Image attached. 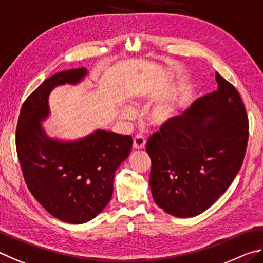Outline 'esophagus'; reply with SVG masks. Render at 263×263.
Returning a JSON list of instances; mask_svg holds the SVG:
<instances>
[{
	"mask_svg": "<svg viewBox=\"0 0 263 263\" xmlns=\"http://www.w3.org/2000/svg\"><path fill=\"white\" fill-rule=\"evenodd\" d=\"M146 141L142 135H136L134 137V141H133V149L135 150H142L145 148Z\"/></svg>",
	"mask_w": 263,
	"mask_h": 263,
	"instance_id": "esophagus-1",
	"label": "esophagus"
}]
</instances>
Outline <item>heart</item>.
<instances>
[{"label":"heart","instance_id":"heart-1","mask_svg":"<svg viewBox=\"0 0 263 263\" xmlns=\"http://www.w3.org/2000/svg\"><path fill=\"white\" fill-rule=\"evenodd\" d=\"M188 95H190V90H188V87L181 86L171 99L156 105L148 114V119L150 123L155 127H162L164 124L168 123L171 120H173L177 117L179 112H180V109L182 108V106L185 105L186 100L188 98ZM144 99H145L144 95L139 93L133 97L132 104L139 106L143 103ZM133 113H134V109L132 107H124L122 109L121 115L122 118L127 119L129 117H132Z\"/></svg>","mask_w":263,"mask_h":263}]
</instances>
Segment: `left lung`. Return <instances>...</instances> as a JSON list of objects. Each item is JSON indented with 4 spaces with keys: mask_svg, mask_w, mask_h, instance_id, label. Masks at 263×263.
Returning a JSON list of instances; mask_svg holds the SVG:
<instances>
[{
    "mask_svg": "<svg viewBox=\"0 0 263 263\" xmlns=\"http://www.w3.org/2000/svg\"><path fill=\"white\" fill-rule=\"evenodd\" d=\"M218 89L195 100L150 137V188L159 208L194 217L210 208L241 167L248 141L245 106L216 72Z\"/></svg>",
    "mask_w": 263,
    "mask_h": 263,
    "instance_id": "1",
    "label": "left lung"
}]
</instances>
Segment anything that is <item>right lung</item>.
Returning a JSON list of instances; mask_svg holds the SVG:
<instances>
[{"mask_svg": "<svg viewBox=\"0 0 263 263\" xmlns=\"http://www.w3.org/2000/svg\"><path fill=\"white\" fill-rule=\"evenodd\" d=\"M85 68L61 71L44 81L23 104L17 123L16 148L25 182L34 199L62 222L83 224L108 204L117 168L130 154L133 139L96 129L75 140L50 137L49 95L55 87L77 85Z\"/></svg>", "mask_w": 263, "mask_h": 263, "instance_id": "1", "label": "right lung"}]
</instances>
